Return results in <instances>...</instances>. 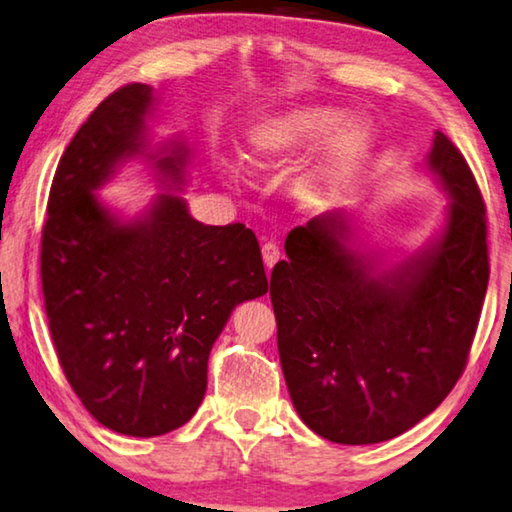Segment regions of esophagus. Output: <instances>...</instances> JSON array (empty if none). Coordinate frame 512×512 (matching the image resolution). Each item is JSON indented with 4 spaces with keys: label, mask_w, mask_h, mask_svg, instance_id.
Masks as SVG:
<instances>
[{
    "label": "esophagus",
    "mask_w": 512,
    "mask_h": 512,
    "mask_svg": "<svg viewBox=\"0 0 512 512\" xmlns=\"http://www.w3.org/2000/svg\"><path fill=\"white\" fill-rule=\"evenodd\" d=\"M262 259H264V264L271 269V266L280 259V246H278V243L266 241L264 246H262Z\"/></svg>",
    "instance_id": "34e87169"
}]
</instances>
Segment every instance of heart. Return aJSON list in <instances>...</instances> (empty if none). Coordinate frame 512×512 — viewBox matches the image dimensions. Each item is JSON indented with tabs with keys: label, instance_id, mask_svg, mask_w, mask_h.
Segmentation results:
<instances>
[{
	"label": "heart",
	"instance_id": "heart-1",
	"mask_svg": "<svg viewBox=\"0 0 512 512\" xmlns=\"http://www.w3.org/2000/svg\"><path fill=\"white\" fill-rule=\"evenodd\" d=\"M339 113L335 109L305 107L282 116L273 123L257 129L250 139L248 157L255 166H271L285 152L300 150L328 136L339 123ZM369 148L367 129L358 123L339 127L323 152L316 157L307 170V184L312 189L335 184L351 173L360 164L364 152Z\"/></svg>",
	"mask_w": 512,
	"mask_h": 512
}]
</instances>
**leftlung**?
<instances>
[{"instance_id": "obj_1", "label": "left lung", "mask_w": 512, "mask_h": 512, "mask_svg": "<svg viewBox=\"0 0 512 512\" xmlns=\"http://www.w3.org/2000/svg\"><path fill=\"white\" fill-rule=\"evenodd\" d=\"M428 168L451 202L426 250L373 273L346 246V216H316L289 232V259L271 273L289 396L330 442L392 440L431 415L465 371L490 278L485 202L442 132Z\"/></svg>"}]
</instances>
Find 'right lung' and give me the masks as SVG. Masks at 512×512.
Here are the masks:
<instances>
[{
  "label": "right lung",
  "instance_id": "1",
  "mask_svg": "<svg viewBox=\"0 0 512 512\" xmlns=\"http://www.w3.org/2000/svg\"><path fill=\"white\" fill-rule=\"evenodd\" d=\"M150 107L145 84L97 104L56 168L40 241L61 369L102 426L132 437L170 433L196 415L209 351L232 310L269 291L257 237L243 223L202 225L175 193L118 221L95 196L136 154L182 184L184 143L145 152Z\"/></svg>",
  "mask_w": 512,
  "mask_h": 512
}]
</instances>
